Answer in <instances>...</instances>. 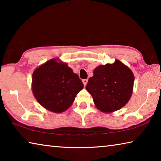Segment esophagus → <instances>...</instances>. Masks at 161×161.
<instances>
[{
    "label": "esophagus",
    "instance_id": "obj_1",
    "mask_svg": "<svg viewBox=\"0 0 161 161\" xmlns=\"http://www.w3.org/2000/svg\"><path fill=\"white\" fill-rule=\"evenodd\" d=\"M82 82H83V84H84V86H85L86 85L87 82H88V80H86V79H85V80H82Z\"/></svg>",
    "mask_w": 161,
    "mask_h": 161
}]
</instances>
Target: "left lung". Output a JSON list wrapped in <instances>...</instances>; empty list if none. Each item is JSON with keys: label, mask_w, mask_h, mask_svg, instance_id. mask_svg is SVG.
<instances>
[{"label": "left lung", "mask_w": 161, "mask_h": 161, "mask_svg": "<svg viewBox=\"0 0 161 161\" xmlns=\"http://www.w3.org/2000/svg\"><path fill=\"white\" fill-rule=\"evenodd\" d=\"M89 79L86 89L96 107L103 113H111L124 107L131 97L134 75L119 59L112 64L99 65Z\"/></svg>", "instance_id": "obj_1"}]
</instances>
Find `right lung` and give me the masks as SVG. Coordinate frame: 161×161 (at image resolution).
I'll return each instance as SVG.
<instances>
[{
	"label": "right lung",
	"instance_id": "right-lung-1",
	"mask_svg": "<svg viewBox=\"0 0 161 161\" xmlns=\"http://www.w3.org/2000/svg\"><path fill=\"white\" fill-rule=\"evenodd\" d=\"M83 88L79 76L59 58L47 61L32 73L34 97L42 107L52 112L62 113L68 109Z\"/></svg>",
	"mask_w": 161,
	"mask_h": 161
}]
</instances>
